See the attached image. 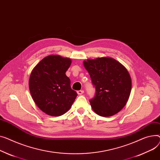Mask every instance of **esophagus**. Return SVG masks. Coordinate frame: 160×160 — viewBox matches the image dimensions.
<instances>
[{
  "mask_svg": "<svg viewBox=\"0 0 160 160\" xmlns=\"http://www.w3.org/2000/svg\"><path fill=\"white\" fill-rule=\"evenodd\" d=\"M83 92H84V91H83V90H80V91H77V93H78V94H79V95H82Z\"/></svg>",
  "mask_w": 160,
  "mask_h": 160,
  "instance_id": "34e87169",
  "label": "esophagus"
}]
</instances>
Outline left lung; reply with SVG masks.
<instances>
[{
  "label": "left lung",
  "mask_w": 160,
  "mask_h": 160,
  "mask_svg": "<svg viewBox=\"0 0 160 160\" xmlns=\"http://www.w3.org/2000/svg\"><path fill=\"white\" fill-rule=\"evenodd\" d=\"M83 66L96 89L94 98L89 100L92 110L104 117L120 111L131 91L132 82L128 71L110 57L88 59L83 61Z\"/></svg>",
  "instance_id": "8db88e82"
}]
</instances>
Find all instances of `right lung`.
<instances>
[{
	"label": "right lung",
	"mask_w": 160,
	"mask_h": 160,
	"mask_svg": "<svg viewBox=\"0 0 160 160\" xmlns=\"http://www.w3.org/2000/svg\"><path fill=\"white\" fill-rule=\"evenodd\" d=\"M71 63L70 58L49 55L42 59L31 73L29 87L31 97L38 108L49 116L65 114L77 97L66 74Z\"/></svg>",
	"instance_id": "obj_1"
}]
</instances>
